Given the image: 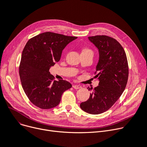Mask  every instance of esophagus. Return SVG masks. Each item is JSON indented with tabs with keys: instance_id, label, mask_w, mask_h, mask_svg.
<instances>
[{
	"instance_id": "obj_1",
	"label": "esophagus",
	"mask_w": 147,
	"mask_h": 147,
	"mask_svg": "<svg viewBox=\"0 0 147 147\" xmlns=\"http://www.w3.org/2000/svg\"><path fill=\"white\" fill-rule=\"evenodd\" d=\"M73 88H74L76 89H78L82 88V86L80 85H74L73 86Z\"/></svg>"
}]
</instances>
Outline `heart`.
<instances>
[{
	"label": "heart",
	"mask_w": 147,
	"mask_h": 147,
	"mask_svg": "<svg viewBox=\"0 0 147 147\" xmlns=\"http://www.w3.org/2000/svg\"><path fill=\"white\" fill-rule=\"evenodd\" d=\"M91 53L93 54L92 50H91L90 49H88V48H84V49L82 50V53Z\"/></svg>",
	"instance_id": "heart-1"
}]
</instances>
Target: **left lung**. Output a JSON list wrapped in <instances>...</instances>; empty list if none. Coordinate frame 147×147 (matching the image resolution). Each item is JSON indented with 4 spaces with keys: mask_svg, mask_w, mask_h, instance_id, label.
<instances>
[{
    "mask_svg": "<svg viewBox=\"0 0 147 147\" xmlns=\"http://www.w3.org/2000/svg\"><path fill=\"white\" fill-rule=\"evenodd\" d=\"M88 38L98 49L95 78L100 82L89 98L80 106L88 113L97 115L109 109L124 92L128 80L129 66L125 51L115 39L106 35Z\"/></svg>",
    "mask_w": 147,
    "mask_h": 147,
    "instance_id": "1",
    "label": "left lung"
}]
</instances>
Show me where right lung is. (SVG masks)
<instances>
[{"label": "right lung", "instance_id": "obj_1", "mask_svg": "<svg viewBox=\"0 0 147 147\" xmlns=\"http://www.w3.org/2000/svg\"><path fill=\"white\" fill-rule=\"evenodd\" d=\"M78 37L46 32L28 41L22 55L19 75L30 102L42 109L58 106L63 92L72 87L63 80L56 81L49 71L58 62L63 49Z\"/></svg>", "mask_w": 147, "mask_h": 147}]
</instances>
